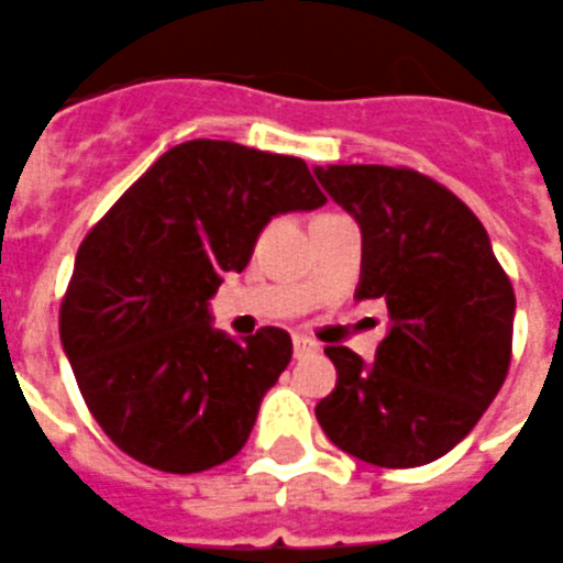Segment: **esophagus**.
<instances>
[{
  "label": "esophagus",
  "instance_id": "34e87169",
  "mask_svg": "<svg viewBox=\"0 0 563 563\" xmlns=\"http://www.w3.org/2000/svg\"><path fill=\"white\" fill-rule=\"evenodd\" d=\"M291 349H295V357H303V354H312L319 345H316L310 336H300V333H295V336H291Z\"/></svg>",
  "mask_w": 563,
  "mask_h": 563
}]
</instances>
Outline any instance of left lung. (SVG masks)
<instances>
[{
	"instance_id": "8db88e82",
	"label": "left lung",
	"mask_w": 563,
	"mask_h": 563,
	"mask_svg": "<svg viewBox=\"0 0 563 563\" xmlns=\"http://www.w3.org/2000/svg\"><path fill=\"white\" fill-rule=\"evenodd\" d=\"M363 230L354 298H380L389 333L375 363L328 345L336 389L316 405L330 443L407 470L452 452L505 384L514 286L472 209L410 167H316Z\"/></svg>"
}]
</instances>
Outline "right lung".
I'll return each instance as SVG.
<instances>
[{
	"mask_svg": "<svg viewBox=\"0 0 563 563\" xmlns=\"http://www.w3.org/2000/svg\"><path fill=\"white\" fill-rule=\"evenodd\" d=\"M328 203L303 158L197 139L170 147L85 235L64 291V354L91 416L153 470H212L242 452L291 360L280 328L235 342L209 324L227 272L274 214Z\"/></svg>",
	"mask_w": 563,
	"mask_h": 563,
	"instance_id": "right-lung-1",
	"label": "right lung"
}]
</instances>
